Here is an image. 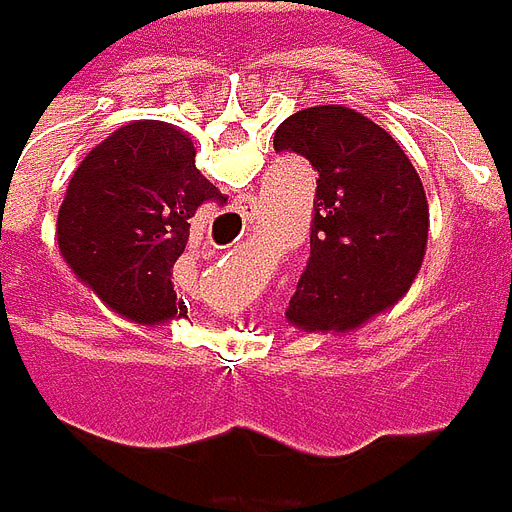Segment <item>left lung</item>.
<instances>
[{"label":"left lung","instance_id":"8db88e82","mask_svg":"<svg viewBox=\"0 0 512 512\" xmlns=\"http://www.w3.org/2000/svg\"><path fill=\"white\" fill-rule=\"evenodd\" d=\"M275 151L318 171L309 263L286 318L300 332H355L404 298L424 263V183L392 134L346 105L286 117Z\"/></svg>","mask_w":512,"mask_h":512}]
</instances>
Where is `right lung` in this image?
<instances>
[{
	"mask_svg": "<svg viewBox=\"0 0 512 512\" xmlns=\"http://www.w3.org/2000/svg\"><path fill=\"white\" fill-rule=\"evenodd\" d=\"M186 131L134 120L79 163L56 214L68 269L102 303L137 323L177 315L171 269L186 252L197 209L220 191L194 166Z\"/></svg>",
	"mask_w": 512,
	"mask_h": 512,
	"instance_id": "obj_1",
	"label": "right lung"
}]
</instances>
